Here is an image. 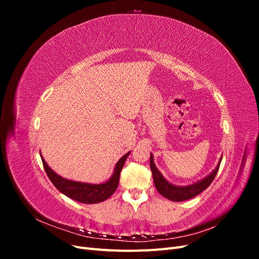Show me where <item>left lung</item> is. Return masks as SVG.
<instances>
[{"instance_id":"1","label":"left lung","mask_w":259,"mask_h":259,"mask_svg":"<svg viewBox=\"0 0 259 259\" xmlns=\"http://www.w3.org/2000/svg\"><path fill=\"white\" fill-rule=\"evenodd\" d=\"M222 159L223 158H221V160H219V163L216 166V168L211 171L208 176L203 178L202 180H199L198 183H194L189 186H175L173 184L168 183L167 180L163 177V175L160 173V170L156 168L155 164L153 162V154L150 153V168L152 171L153 182H154L156 190H158L159 193L163 195L164 198L174 202H182V201H186V200L197 197V195L200 194L202 191H204L214 180L218 171L219 165H221Z\"/></svg>"}]
</instances>
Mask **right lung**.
<instances>
[{
    "label": "right lung",
    "mask_w": 259,
    "mask_h": 259,
    "mask_svg": "<svg viewBox=\"0 0 259 259\" xmlns=\"http://www.w3.org/2000/svg\"><path fill=\"white\" fill-rule=\"evenodd\" d=\"M128 154L130 152L124 154L122 158L117 161V163L115 164L114 171L110 179L104 184L98 185L74 182V180L62 178L61 176L55 173V171L48 165V163L43 159L42 154L41 159L43 162L44 169L46 171V174H48L50 180L61 193H64L68 198L74 201L85 203V204H94V203H99L107 200L115 192L117 185H119L120 182L121 170L123 168L125 160L127 159Z\"/></svg>",
    "instance_id": "1"
}]
</instances>
